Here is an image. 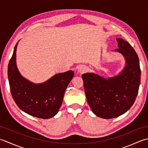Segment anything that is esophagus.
<instances>
[{
  "label": "esophagus",
  "instance_id": "34e87169",
  "mask_svg": "<svg viewBox=\"0 0 148 148\" xmlns=\"http://www.w3.org/2000/svg\"><path fill=\"white\" fill-rule=\"evenodd\" d=\"M77 70L78 72H80V73H83V72H85L86 71V67L85 65H81L79 66H78Z\"/></svg>",
  "mask_w": 148,
  "mask_h": 148
}]
</instances>
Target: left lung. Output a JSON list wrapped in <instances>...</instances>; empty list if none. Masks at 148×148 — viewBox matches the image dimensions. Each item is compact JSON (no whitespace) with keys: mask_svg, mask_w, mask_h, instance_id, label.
<instances>
[{"mask_svg":"<svg viewBox=\"0 0 148 148\" xmlns=\"http://www.w3.org/2000/svg\"><path fill=\"white\" fill-rule=\"evenodd\" d=\"M118 49L126 65L114 77L108 79L95 73L82 74L87 102L96 116L103 119L114 118L129 109L136 100L140 82L139 57L126 40L117 38Z\"/></svg>","mask_w":148,"mask_h":148,"instance_id":"left-lung-1","label":"left lung"}]
</instances>
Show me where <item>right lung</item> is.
<instances>
[{"label":"right lung","instance_id":"add662e5","mask_svg":"<svg viewBox=\"0 0 148 148\" xmlns=\"http://www.w3.org/2000/svg\"><path fill=\"white\" fill-rule=\"evenodd\" d=\"M18 43L8 65V79L11 95L18 107L31 116L49 119L55 116L62 103L64 93L74 77L69 71L55 75L46 82L35 84L20 74L16 56Z\"/></svg>","mask_w":148,"mask_h":148}]
</instances>
